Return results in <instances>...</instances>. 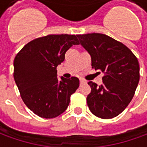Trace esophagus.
Masks as SVG:
<instances>
[{
    "mask_svg": "<svg viewBox=\"0 0 147 147\" xmlns=\"http://www.w3.org/2000/svg\"><path fill=\"white\" fill-rule=\"evenodd\" d=\"M80 83H81V84H82V83H86V81H85V80H82V79H80Z\"/></svg>",
    "mask_w": 147,
    "mask_h": 147,
    "instance_id": "esophagus-1",
    "label": "esophagus"
}]
</instances>
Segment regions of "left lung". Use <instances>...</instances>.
Here are the masks:
<instances>
[{"mask_svg": "<svg viewBox=\"0 0 147 147\" xmlns=\"http://www.w3.org/2000/svg\"><path fill=\"white\" fill-rule=\"evenodd\" d=\"M80 44L91 57V65L105 76L98 86L90 81L91 92L86 98L96 117L111 119L128 105L139 81L138 59L123 43L103 34H78Z\"/></svg>", "mask_w": 147, "mask_h": 147, "instance_id": "8db88e82", "label": "left lung"}]
</instances>
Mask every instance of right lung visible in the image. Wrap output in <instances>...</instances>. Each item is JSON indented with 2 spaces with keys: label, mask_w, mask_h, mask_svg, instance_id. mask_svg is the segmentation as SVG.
<instances>
[{
  "label": "right lung",
  "mask_w": 147,
  "mask_h": 147,
  "mask_svg": "<svg viewBox=\"0 0 147 147\" xmlns=\"http://www.w3.org/2000/svg\"><path fill=\"white\" fill-rule=\"evenodd\" d=\"M79 44L74 34H49L28 42L16 56L15 82L25 105L38 117L54 118L67 109L80 80H59L57 67L68 49Z\"/></svg>",
  "instance_id": "add662e5"
}]
</instances>
